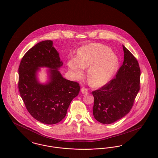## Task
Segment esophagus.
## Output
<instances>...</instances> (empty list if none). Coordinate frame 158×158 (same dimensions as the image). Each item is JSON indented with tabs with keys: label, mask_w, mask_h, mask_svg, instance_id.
<instances>
[{
	"label": "esophagus",
	"mask_w": 158,
	"mask_h": 158,
	"mask_svg": "<svg viewBox=\"0 0 158 158\" xmlns=\"http://www.w3.org/2000/svg\"><path fill=\"white\" fill-rule=\"evenodd\" d=\"M81 92H82V93H83V94H86V93H88V89L85 88V87H83L81 89Z\"/></svg>",
	"instance_id": "obj_1"
}]
</instances>
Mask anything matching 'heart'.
Masks as SVG:
<instances>
[{"label": "heart", "mask_w": 158, "mask_h": 158, "mask_svg": "<svg viewBox=\"0 0 158 158\" xmlns=\"http://www.w3.org/2000/svg\"><path fill=\"white\" fill-rule=\"evenodd\" d=\"M119 64L118 56L109 47L93 44L80 48L77 59L70 60L68 66L77 79L83 77V69L89 67L88 72L89 84L94 87H100L111 79Z\"/></svg>", "instance_id": "heart-1"}]
</instances>
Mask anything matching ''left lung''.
I'll use <instances>...</instances> for the list:
<instances>
[{"label": "left lung", "mask_w": 158, "mask_h": 158, "mask_svg": "<svg viewBox=\"0 0 158 158\" xmlns=\"http://www.w3.org/2000/svg\"><path fill=\"white\" fill-rule=\"evenodd\" d=\"M122 47L124 60L115 77L92 92L94 117L104 124L112 123L128 113L139 90V62L128 49Z\"/></svg>", "instance_id": "8db88e82"}]
</instances>
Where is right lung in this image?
Instances as JSON below:
<instances>
[{"label":"right lung","instance_id":"1","mask_svg":"<svg viewBox=\"0 0 158 158\" xmlns=\"http://www.w3.org/2000/svg\"><path fill=\"white\" fill-rule=\"evenodd\" d=\"M62 65L52 42L44 40L30 49L19 65V91L26 107L35 119L47 125L65 118L70 102L80 91L79 83L63 77L58 71ZM40 66L51 69L50 81L45 85L36 79Z\"/></svg>","mask_w":158,"mask_h":158}]
</instances>
